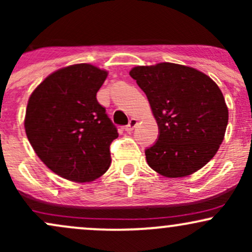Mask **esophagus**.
<instances>
[{
	"instance_id": "esophagus-1",
	"label": "esophagus",
	"mask_w": 252,
	"mask_h": 252,
	"mask_svg": "<svg viewBox=\"0 0 252 252\" xmlns=\"http://www.w3.org/2000/svg\"><path fill=\"white\" fill-rule=\"evenodd\" d=\"M136 124H137V120H135V118H131V120L129 121V123H128V126H126V131H128V132H130V131H132V130H134V128L136 126Z\"/></svg>"
}]
</instances>
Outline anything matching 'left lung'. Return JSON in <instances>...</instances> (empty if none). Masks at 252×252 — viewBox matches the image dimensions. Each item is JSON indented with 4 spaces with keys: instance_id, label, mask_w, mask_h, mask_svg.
Listing matches in <instances>:
<instances>
[{
    "instance_id": "8db88e82",
    "label": "left lung",
    "mask_w": 252,
    "mask_h": 252,
    "mask_svg": "<svg viewBox=\"0 0 252 252\" xmlns=\"http://www.w3.org/2000/svg\"><path fill=\"white\" fill-rule=\"evenodd\" d=\"M148 98L158 122L156 142L146 149L149 167L181 178L204 167L218 152L228 122L220 89L189 66L161 63L130 71Z\"/></svg>"
}]
</instances>
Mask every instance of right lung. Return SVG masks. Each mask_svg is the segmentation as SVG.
Instances as JSON below:
<instances>
[{"instance_id": "obj_1", "label": "right lung", "mask_w": 252, "mask_h": 252, "mask_svg": "<svg viewBox=\"0 0 252 252\" xmlns=\"http://www.w3.org/2000/svg\"><path fill=\"white\" fill-rule=\"evenodd\" d=\"M108 72L77 63L52 73L34 90L25 129L34 152L63 179L88 182L111 162L110 144L117 128L97 100Z\"/></svg>"}]
</instances>
